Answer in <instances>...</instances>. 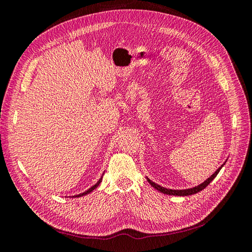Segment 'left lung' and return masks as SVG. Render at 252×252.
<instances>
[{
    "instance_id": "left-lung-1",
    "label": "left lung",
    "mask_w": 252,
    "mask_h": 252,
    "mask_svg": "<svg viewBox=\"0 0 252 252\" xmlns=\"http://www.w3.org/2000/svg\"><path fill=\"white\" fill-rule=\"evenodd\" d=\"M225 163H226V161H225ZM225 163L223 164V165H220V167H219V168L217 169V171L213 173L211 177H209L207 180L206 181H204L203 183H201L200 185H197V186H194V187H192V188H188V189H169V188H165V187H162V186H159V185H158V184H156L155 182H152L150 179H148L147 177H146V179H147V181H148V183L149 184L154 187L155 189H157L158 191H159V192H162V193H164V194H168V195H177V196H187V195H192V194H195V193H197V192H200V191H202L203 189H205L206 187H207L210 183L213 181V179H215L217 175H218V173L220 172V170L222 169V167L225 165Z\"/></svg>"
}]
</instances>
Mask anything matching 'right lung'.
<instances>
[{
    "label": "right lung",
    "mask_w": 252,
    "mask_h": 252,
    "mask_svg": "<svg viewBox=\"0 0 252 252\" xmlns=\"http://www.w3.org/2000/svg\"><path fill=\"white\" fill-rule=\"evenodd\" d=\"M105 172V171H104ZM104 172H103V174H102V177L100 178V180H98L95 184L93 186V187H90L88 190H86L85 192H83V193H80V194H77V195H73V196H71V197H80V196H84V195H86V194H88V193H90V192H93L94 190L101 184V182H102V180H103V175H104Z\"/></svg>",
    "instance_id": "add662e5"
}]
</instances>
